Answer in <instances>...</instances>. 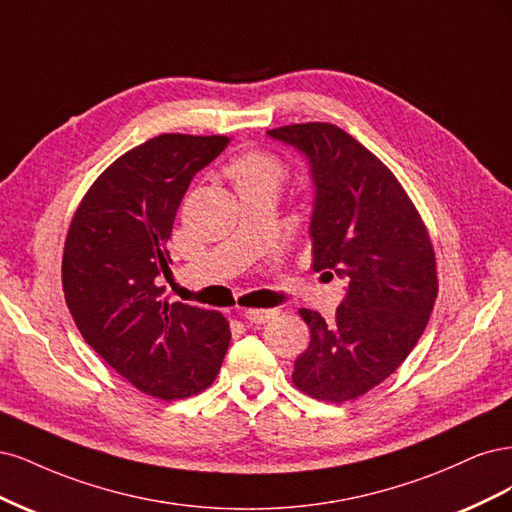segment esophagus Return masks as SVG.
Segmentation results:
<instances>
[{
	"label": "esophagus",
	"mask_w": 512,
	"mask_h": 512,
	"mask_svg": "<svg viewBox=\"0 0 512 512\" xmlns=\"http://www.w3.org/2000/svg\"><path fill=\"white\" fill-rule=\"evenodd\" d=\"M274 315H276L274 310H263V308H249V310H244V319H249L251 323H257V325L268 323L270 319H274Z\"/></svg>",
	"instance_id": "esophagus-1"
}]
</instances>
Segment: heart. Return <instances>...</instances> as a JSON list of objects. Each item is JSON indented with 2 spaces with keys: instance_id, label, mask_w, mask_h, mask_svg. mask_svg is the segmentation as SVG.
I'll return each mask as SVG.
<instances>
[{
  "instance_id": "1",
  "label": "heart",
  "mask_w": 512,
  "mask_h": 512,
  "mask_svg": "<svg viewBox=\"0 0 512 512\" xmlns=\"http://www.w3.org/2000/svg\"><path fill=\"white\" fill-rule=\"evenodd\" d=\"M227 174L232 176V180L236 183V189L246 187V185H255V183H266V180L280 185L285 168H283V163H280V159L272 153L249 151L229 163Z\"/></svg>"
}]
</instances>
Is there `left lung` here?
I'll use <instances>...</instances> for the list:
<instances>
[{
	"label": "left lung",
	"instance_id": "8db88e82",
	"mask_svg": "<svg viewBox=\"0 0 512 512\" xmlns=\"http://www.w3.org/2000/svg\"><path fill=\"white\" fill-rule=\"evenodd\" d=\"M268 136L308 159L312 268L349 283L334 321L300 310L310 344L291 378L310 398L355 400L400 368L430 321L438 295L432 240L398 178L340 127L285 125Z\"/></svg>",
	"mask_w": 512,
	"mask_h": 512
}]
</instances>
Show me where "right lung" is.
Instances as JSON below:
<instances>
[{
  "label": "right lung",
  "instance_id": "add662e5",
  "mask_svg": "<svg viewBox=\"0 0 512 512\" xmlns=\"http://www.w3.org/2000/svg\"><path fill=\"white\" fill-rule=\"evenodd\" d=\"M225 136L161 134L131 148L82 197L63 249L65 302L82 338L127 383L159 400L204 391L227 353L217 310L168 304V240L193 176Z\"/></svg>",
  "mask_w": 512,
  "mask_h": 512
}]
</instances>
